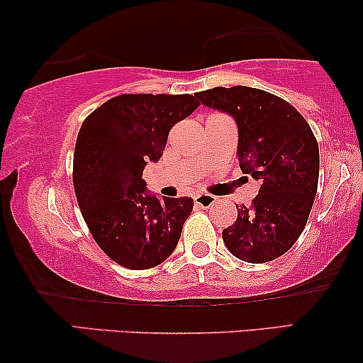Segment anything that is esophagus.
<instances>
[{
	"mask_svg": "<svg viewBox=\"0 0 363 363\" xmlns=\"http://www.w3.org/2000/svg\"><path fill=\"white\" fill-rule=\"evenodd\" d=\"M216 201H218L216 196L206 195V193H201V195L195 196V205H198L200 208H211Z\"/></svg>",
	"mask_w": 363,
	"mask_h": 363,
	"instance_id": "esophagus-1",
	"label": "esophagus"
}]
</instances>
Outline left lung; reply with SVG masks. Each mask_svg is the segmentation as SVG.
Returning a JSON list of instances; mask_svg holds the SVG:
<instances>
[{"mask_svg": "<svg viewBox=\"0 0 363 363\" xmlns=\"http://www.w3.org/2000/svg\"><path fill=\"white\" fill-rule=\"evenodd\" d=\"M238 125V160L259 183L252 205H240L235 225L223 230L233 256L267 262L284 255L304 230L319 183V147L306 118L291 104L246 86L195 94Z\"/></svg>", "mask_w": 363, "mask_h": 363, "instance_id": "8db88e82", "label": "left lung"}]
</instances>
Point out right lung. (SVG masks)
<instances>
[{"mask_svg":"<svg viewBox=\"0 0 363 363\" xmlns=\"http://www.w3.org/2000/svg\"><path fill=\"white\" fill-rule=\"evenodd\" d=\"M190 94H125L84 121L74 150V188L92 238L128 269H150L175 251L193 198H158L142 173L158 162L170 128L196 111Z\"/></svg>","mask_w":363,"mask_h":363,"instance_id":"obj_1","label":"right lung"}]
</instances>
